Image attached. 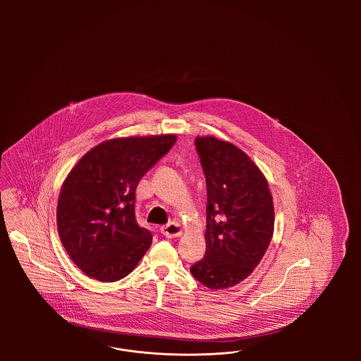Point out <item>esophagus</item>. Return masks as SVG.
<instances>
[{
	"label": "esophagus",
	"mask_w": 361,
	"mask_h": 361,
	"mask_svg": "<svg viewBox=\"0 0 361 361\" xmlns=\"http://www.w3.org/2000/svg\"><path fill=\"white\" fill-rule=\"evenodd\" d=\"M160 231H161V234H163L164 237H166V238H176V237L181 235L183 228H181V225H180L178 222L173 221V222H169L168 225L161 226Z\"/></svg>",
	"instance_id": "esophagus-1"
}]
</instances>
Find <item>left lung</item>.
Returning <instances> with one entry per match:
<instances>
[{"instance_id":"1","label":"left lung","mask_w":361,"mask_h":361,"mask_svg":"<svg viewBox=\"0 0 361 361\" xmlns=\"http://www.w3.org/2000/svg\"><path fill=\"white\" fill-rule=\"evenodd\" d=\"M207 178V252L190 267L197 281L224 290L259 264L274 233L273 197L259 168L231 142L196 137Z\"/></svg>"}]
</instances>
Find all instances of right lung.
Masks as SVG:
<instances>
[{
	"instance_id": "obj_1",
	"label": "right lung",
	"mask_w": 361,
	"mask_h": 361,
	"mask_svg": "<svg viewBox=\"0 0 361 361\" xmlns=\"http://www.w3.org/2000/svg\"><path fill=\"white\" fill-rule=\"evenodd\" d=\"M176 140V135H153L100 142L66 177L56 226L66 252L87 276L116 282L149 249L152 234L135 219V192Z\"/></svg>"
}]
</instances>
